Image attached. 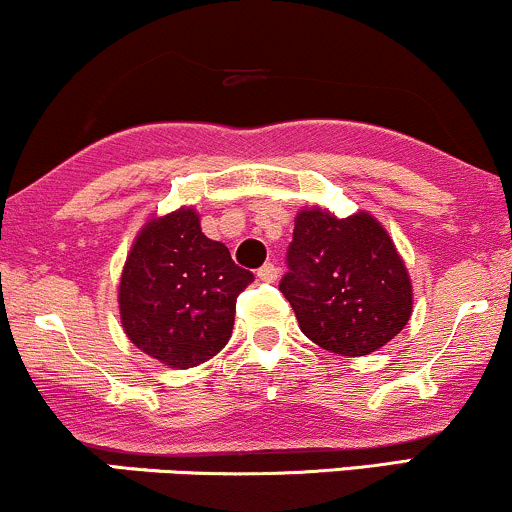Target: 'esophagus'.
Masks as SVG:
<instances>
[{"label":"esophagus","mask_w":512,"mask_h":512,"mask_svg":"<svg viewBox=\"0 0 512 512\" xmlns=\"http://www.w3.org/2000/svg\"><path fill=\"white\" fill-rule=\"evenodd\" d=\"M258 280H263V283H276V280H278V266H273V263H266V266L258 268Z\"/></svg>","instance_id":"esophagus-1"}]
</instances>
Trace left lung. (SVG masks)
Here are the masks:
<instances>
[{"label":"left lung","mask_w":512,"mask_h":512,"mask_svg":"<svg viewBox=\"0 0 512 512\" xmlns=\"http://www.w3.org/2000/svg\"><path fill=\"white\" fill-rule=\"evenodd\" d=\"M280 293L307 339L342 356H366L398 337L412 315V280L373 214L337 217L302 207Z\"/></svg>","instance_id":"1"}]
</instances>
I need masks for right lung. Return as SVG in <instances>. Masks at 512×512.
Returning a JSON list of instances; mask_svg holds the SVG:
<instances>
[{"label":"right lung","instance_id":"obj_1","mask_svg":"<svg viewBox=\"0 0 512 512\" xmlns=\"http://www.w3.org/2000/svg\"><path fill=\"white\" fill-rule=\"evenodd\" d=\"M251 280L222 241L202 234L195 207L151 217L119 280L124 334L170 368L205 364L232 337L236 298Z\"/></svg>","mask_w":512,"mask_h":512}]
</instances>
